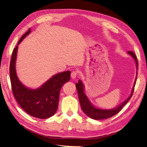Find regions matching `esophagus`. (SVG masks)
<instances>
[{
  "mask_svg": "<svg viewBox=\"0 0 147 147\" xmlns=\"http://www.w3.org/2000/svg\"><path fill=\"white\" fill-rule=\"evenodd\" d=\"M78 75V71H74L71 73V77L72 79H75Z\"/></svg>",
  "mask_w": 147,
  "mask_h": 147,
  "instance_id": "obj_1",
  "label": "esophagus"
}]
</instances>
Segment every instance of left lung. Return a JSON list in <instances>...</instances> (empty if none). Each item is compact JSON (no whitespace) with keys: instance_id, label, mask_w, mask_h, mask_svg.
Returning <instances> with one entry per match:
<instances>
[{"instance_id":"1","label":"left lung","mask_w":147,"mask_h":147,"mask_svg":"<svg viewBox=\"0 0 147 147\" xmlns=\"http://www.w3.org/2000/svg\"><path fill=\"white\" fill-rule=\"evenodd\" d=\"M131 57L134 59L136 65V69H138V61H137V59L135 54L131 51H129L127 52ZM137 78V73L136 76V78L134 82V85L133 86V88L131 90V92L125 101L122 102L121 104L118 105L117 107H115L113 109H100L96 107V106L93 105L91 101L90 100L88 96L86 95L85 92V86L83 83L82 81L80 80L78 82L76 83V87L77 89L78 94L79 96V100L80 103L81 107H82L83 111L86 114L87 116L95 120H100V119H107L109 117H111L114 116V115L117 114L119 112L123 107H124L126 103L129 100V99L131 97L134 91V87L135 85V83Z\"/></svg>"}]
</instances>
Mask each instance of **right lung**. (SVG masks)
I'll list each match as a JSON object with an SVG mask.
<instances>
[{"instance_id":"obj_1","label":"right lung","mask_w":147,"mask_h":147,"mask_svg":"<svg viewBox=\"0 0 147 147\" xmlns=\"http://www.w3.org/2000/svg\"><path fill=\"white\" fill-rule=\"evenodd\" d=\"M32 32L30 28L21 36L12 52L10 63V78L12 92L18 103L28 114L38 119H47L54 115L57 110L59 92L64 83L70 80V71L54 74L35 89L23 85L18 78L16 64L18 45Z\"/></svg>"}]
</instances>
